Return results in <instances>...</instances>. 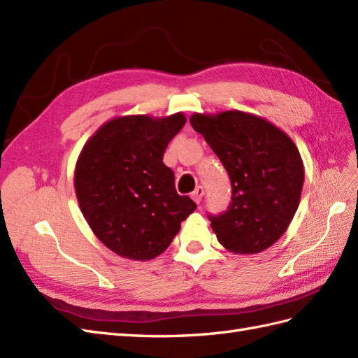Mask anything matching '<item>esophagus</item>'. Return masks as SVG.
Listing matches in <instances>:
<instances>
[{
	"mask_svg": "<svg viewBox=\"0 0 358 358\" xmlns=\"http://www.w3.org/2000/svg\"><path fill=\"white\" fill-rule=\"evenodd\" d=\"M203 196H204V187L196 186V189L194 190V194H192V199H194L196 204H199L201 199H203Z\"/></svg>",
	"mask_w": 358,
	"mask_h": 358,
	"instance_id": "34e87169",
	"label": "esophagus"
}]
</instances>
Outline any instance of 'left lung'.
Here are the masks:
<instances>
[{
  "mask_svg": "<svg viewBox=\"0 0 358 358\" xmlns=\"http://www.w3.org/2000/svg\"><path fill=\"white\" fill-rule=\"evenodd\" d=\"M190 124L231 181L230 206L221 215H208L219 243L236 254L268 250L298 210L304 164L296 145L266 119L241 110L195 113Z\"/></svg>",
  "mask_w": 358,
  "mask_h": 358,
  "instance_id": "8db88e82",
  "label": "left lung"
}]
</instances>
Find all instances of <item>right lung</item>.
<instances>
[{
	"label": "right lung",
	"instance_id": "1",
	"mask_svg": "<svg viewBox=\"0 0 358 358\" xmlns=\"http://www.w3.org/2000/svg\"><path fill=\"white\" fill-rule=\"evenodd\" d=\"M185 124L182 113L115 117L80 152L74 176L80 210L98 239L121 257H157L195 212L196 204L177 194L173 172L163 163Z\"/></svg>",
	"mask_w": 358,
	"mask_h": 358
}]
</instances>
